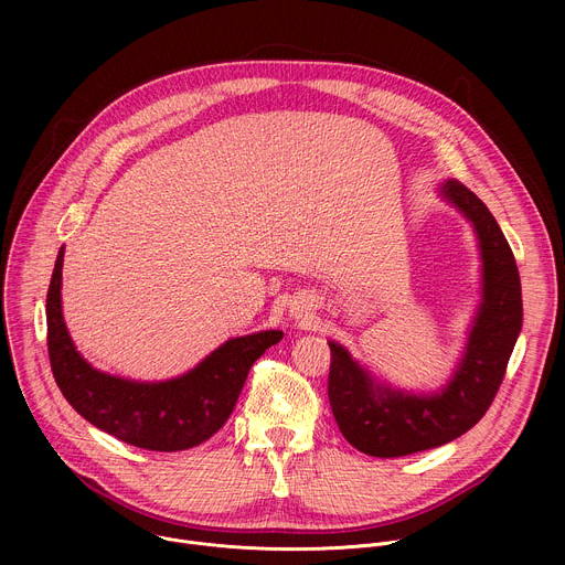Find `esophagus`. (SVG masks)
Segmentation results:
<instances>
[{"mask_svg": "<svg viewBox=\"0 0 565 565\" xmlns=\"http://www.w3.org/2000/svg\"><path fill=\"white\" fill-rule=\"evenodd\" d=\"M312 308H310V303L308 301H299V303H295V308H292V315L297 317V319H301V321H308L310 317H312V312H310Z\"/></svg>", "mask_w": 565, "mask_h": 565, "instance_id": "34e87169", "label": "esophagus"}]
</instances>
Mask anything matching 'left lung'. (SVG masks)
Segmentation results:
<instances>
[{
  "instance_id": "1",
  "label": "left lung",
  "mask_w": 565,
  "mask_h": 565,
  "mask_svg": "<svg viewBox=\"0 0 565 565\" xmlns=\"http://www.w3.org/2000/svg\"><path fill=\"white\" fill-rule=\"evenodd\" d=\"M440 192L476 227L482 255V303L465 358L440 393L409 395L375 386L344 347L329 342L333 416L342 436L369 456H409L451 443L469 431L494 402L521 333L519 268L497 218L458 181H447Z\"/></svg>"
}]
</instances>
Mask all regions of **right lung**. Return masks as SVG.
<instances>
[{"label": "right lung", "mask_w": 565, "mask_h": 565, "mask_svg": "<svg viewBox=\"0 0 565 565\" xmlns=\"http://www.w3.org/2000/svg\"><path fill=\"white\" fill-rule=\"evenodd\" d=\"M64 248L46 292V342L53 377L68 405L94 427L149 451L201 445L230 418L250 366L281 331L227 340L190 373L168 382H131L92 369L75 351L60 303Z\"/></svg>", "instance_id": "obj_1"}]
</instances>
